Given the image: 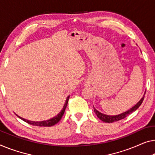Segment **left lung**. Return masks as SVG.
I'll return each instance as SVG.
<instances>
[{
  "label": "left lung",
  "mask_w": 155,
  "mask_h": 155,
  "mask_svg": "<svg viewBox=\"0 0 155 155\" xmlns=\"http://www.w3.org/2000/svg\"><path fill=\"white\" fill-rule=\"evenodd\" d=\"M144 97H145V94L143 95V97L141 98V100L138 101V102L134 106V107H133L132 108H130V109L128 110L127 111L122 113V114H119L117 115H107L103 114H101V113L99 112L98 110H96L94 108V111L95 112L97 116L101 121H103L104 122H108V123H111V122H116V121H118V120H120L124 119V117H126L127 115L131 114V113L135 111V110H137L140 105H141L143 101V100H144Z\"/></svg>",
  "instance_id": "1"
}]
</instances>
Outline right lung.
Instances as JSON below:
<instances>
[{"mask_svg":"<svg viewBox=\"0 0 155 155\" xmlns=\"http://www.w3.org/2000/svg\"><path fill=\"white\" fill-rule=\"evenodd\" d=\"M69 98H70V96L68 97V98H67L66 101H65V104H64V107L63 110H61V112L59 113L58 115H57L56 116L53 117V118L50 119V120H45V121H41V122H34V121H31V120H26L24 118H23V117H21L17 115V116L19 117L22 120L25 121L27 123H28L30 124H31V125H34V126H38V127H51V126H53L56 123H58L60 120H61V119L62 118V117H63V115L64 113V110H65V108L67 107V105H68V100H69Z\"/></svg>","mask_w":155,"mask_h":155,"instance_id":"obj_1","label":"right lung"}]
</instances>
